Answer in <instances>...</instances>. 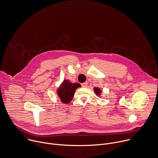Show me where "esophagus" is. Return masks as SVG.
Wrapping results in <instances>:
<instances>
[{"label":"esophagus","mask_w":158,"mask_h":158,"mask_svg":"<svg viewBox=\"0 0 158 158\" xmlns=\"http://www.w3.org/2000/svg\"><path fill=\"white\" fill-rule=\"evenodd\" d=\"M88 86V83L87 82H85L81 83V86L82 87H86Z\"/></svg>","instance_id":"1"}]
</instances>
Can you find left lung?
Segmentation results:
<instances>
[{
  "label": "left lung",
  "instance_id": "1",
  "mask_svg": "<svg viewBox=\"0 0 158 158\" xmlns=\"http://www.w3.org/2000/svg\"><path fill=\"white\" fill-rule=\"evenodd\" d=\"M94 91L95 92V93L97 94V95H99V94L101 93V90L99 88H94Z\"/></svg>",
  "mask_w": 158,
  "mask_h": 158
}]
</instances>
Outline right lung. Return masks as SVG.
<instances>
[{
	"instance_id": "1",
	"label": "right lung",
	"mask_w": 158,
	"mask_h": 158,
	"mask_svg": "<svg viewBox=\"0 0 158 158\" xmlns=\"http://www.w3.org/2000/svg\"><path fill=\"white\" fill-rule=\"evenodd\" d=\"M80 86L81 85L78 83H72L67 80H64L57 90L58 95L61 102L66 104L69 103L74 96L77 88Z\"/></svg>"
}]
</instances>
